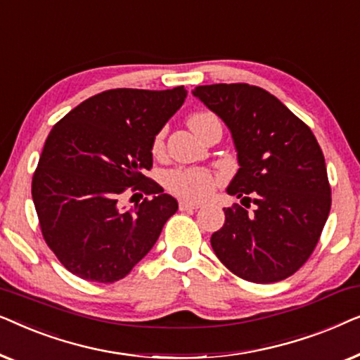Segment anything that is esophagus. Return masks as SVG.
<instances>
[{"mask_svg": "<svg viewBox=\"0 0 360 360\" xmlns=\"http://www.w3.org/2000/svg\"><path fill=\"white\" fill-rule=\"evenodd\" d=\"M179 208H180L181 211H191V210H198V208H200V205H196V203H190V201L181 200L180 203H179Z\"/></svg>", "mask_w": 360, "mask_h": 360, "instance_id": "obj_1", "label": "esophagus"}]
</instances>
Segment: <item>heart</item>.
Here are the masks:
<instances>
[{
    "mask_svg": "<svg viewBox=\"0 0 360 360\" xmlns=\"http://www.w3.org/2000/svg\"><path fill=\"white\" fill-rule=\"evenodd\" d=\"M214 117L216 116L211 115V112H195V115L188 117V126L196 134H200L201 127L208 121L214 120ZM162 147H164V131H160L155 136L154 144H152V152L160 154ZM165 184L172 193L180 196V198L190 201H203L213 193L218 180H216V176L211 172L205 169H176L167 175Z\"/></svg>",
    "mask_w": 360,
    "mask_h": 360,
    "instance_id": "heart-1",
    "label": "heart"
}]
</instances>
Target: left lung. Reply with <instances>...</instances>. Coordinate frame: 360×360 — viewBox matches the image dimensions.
Here are the masks:
<instances>
[{
  "instance_id": "left-lung-1",
  "label": "left lung",
  "mask_w": 360,
  "mask_h": 360,
  "mask_svg": "<svg viewBox=\"0 0 360 360\" xmlns=\"http://www.w3.org/2000/svg\"><path fill=\"white\" fill-rule=\"evenodd\" d=\"M193 95L229 127L239 170L211 236L218 259L238 277L274 283L290 277L316 248L331 210V186L316 137L278 98L248 83L196 86Z\"/></svg>"
}]
</instances>
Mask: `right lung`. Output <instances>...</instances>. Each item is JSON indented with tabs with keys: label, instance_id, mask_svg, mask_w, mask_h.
Here are the masks:
<instances>
[{
	"label": "right lung",
	"instance_id": "add662e5",
	"mask_svg": "<svg viewBox=\"0 0 360 360\" xmlns=\"http://www.w3.org/2000/svg\"><path fill=\"white\" fill-rule=\"evenodd\" d=\"M185 98L184 86L106 90L49 132L32 200L44 239L68 272L117 282L154 248L179 203L144 172L152 169L155 136ZM127 189L148 198L124 212L119 200Z\"/></svg>",
	"mask_w": 360,
	"mask_h": 360
}]
</instances>
